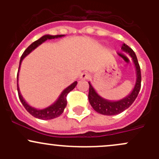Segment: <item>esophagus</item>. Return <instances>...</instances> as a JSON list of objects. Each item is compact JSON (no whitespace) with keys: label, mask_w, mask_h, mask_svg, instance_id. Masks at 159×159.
Segmentation results:
<instances>
[{"label":"esophagus","mask_w":159,"mask_h":159,"mask_svg":"<svg viewBox=\"0 0 159 159\" xmlns=\"http://www.w3.org/2000/svg\"><path fill=\"white\" fill-rule=\"evenodd\" d=\"M89 74L87 73H82L81 74V75L79 76V79L80 80H85L87 78H89Z\"/></svg>","instance_id":"obj_1"}]
</instances>
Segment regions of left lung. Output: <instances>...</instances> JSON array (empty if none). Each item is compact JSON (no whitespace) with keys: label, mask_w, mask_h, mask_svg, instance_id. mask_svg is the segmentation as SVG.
Wrapping results in <instances>:
<instances>
[{"label":"left lung","mask_w":159,"mask_h":159,"mask_svg":"<svg viewBox=\"0 0 159 159\" xmlns=\"http://www.w3.org/2000/svg\"><path fill=\"white\" fill-rule=\"evenodd\" d=\"M121 49H122L124 52L127 53L130 57H131V60H132L133 64H134V68H135V84H134L133 89L131 90V91L128 95H126L125 97L120 99V100H108V99L102 98L96 91L94 87L91 85V82L89 81V100L90 104H91V107H92L93 109L95 111L104 115H118V114L121 113V112L125 111L127 108H129L136 99L141 89V78H142V77H141V70L135 53L125 44H122Z\"/></svg>","instance_id":"1"}]
</instances>
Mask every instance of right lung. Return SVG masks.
Segmentation results:
<instances>
[{"label": "right lung", "instance_id": "1", "mask_svg": "<svg viewBox=\"0 0 159 159\" xmlns=\"http://www.w3.org/2000/svg\"><path fill=\"white\" fill-rule=\"evenodd\" d=\"M65 34L44 35V36L40 38L39 39L35 41L34 42H33L30 45L28 46V48L25 50V52L23 53L22 56L20 57L18 73H17V92H18V96H19V98H20V101L21 102L22 105H24L25 109L28 111L30 115H31L32 116L34 117V118H39V119H41V120H50V119H53V118H57V117L60 116V115L63 113L64 110H65V107H66L67 105V100H66L67 94L76 87L77 84H78V81H75V82L72 83L71 84H70L68 87H67L66 89H64L63 91H62V92L60 94L59 97L57 98V100H56L52 105H49V106L46 107V108H41V109H40V108H34V107H32L31 105H30L25 100L23 96L21 95V93H20V89H19L18 76H19V70H20V65H21V62L22 61H23V59L25 58L27 55H28L32 51H34L35 48H37L38 46L41 45V44H42V43H44V41H46L47 40L55 39V38H62V37H65Z\"/></svg>", "mask_w": 159, "mask_h": 159}]
</instances>
